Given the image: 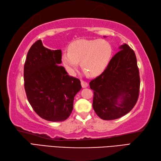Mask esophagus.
I'll return each mask as SVG.
<instances>
[{
	"mask_svg": "<svg viewBox=\"0 0 161 161\" xmlns=\"http://www.w3.org/2000/svg\"><path fill=\"white\" fill-rule=\"evenodd\" d=\"M81 86H82L83 88H86L88 86V83L86 82V81H85L84 80H81Z\"/></svg>",
	"mask_w": 161,
	"mask_h": 161,
	"instance_id": "1",
	"label": "esophagus"
}]
</instances>
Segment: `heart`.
Here are the masks:
<instances>
[{
    "label": "heart",
    "instance_id": "heart-1",
    "mask_svg": "<svg viewBox=\"0 0 161 161\" xmlns=\"http://www.w3.org/2000/svg\"><path fill=\"white\" fill-rule=\"evenodd\" d=\"M111 44L104 39H80L70 43L68 51H64L61 61L66 70L73 73L80 61L81 67L89 76L101 74L110 61Z\"/></svg>",
    "mask_w": 161,
    "mask_h": 161
}]
</instances>
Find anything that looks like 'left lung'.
<instances>
[{
    "mask_svg": "<svg viewBox=\"0 0 161 161\" xmlns=\"http://www.w3.org/2000/svg\"><path fill=\"white\" fill-rule=\"evenodd\" d=\"M119 50L103 73L89 83L94 94V111L104 120L118 119L128 114L139 96L141 81L134 51L126 43ZM119 99L121 100L120 104Z\"/></svg>",
    "mask_w": 161,
    "mask_h": 161,
    "instance_id": "1",
    "label": "left lung"
}]
</instances>
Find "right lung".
<instances>
[{
    "label": "right lung",
    "mask_w": 161,
    "mask_h": 161,
    "mask_svg": "<svg viewBox=\"0 0 161 161\" xmlns=\"http://www.w3.org/2000/svg\"><path fill=\"white\" fill-rule=\"evenodd\" d=\"M61 63V50H50L38 40L24 64V86L29 103L41 118L52 122L66 119L73 109L80 80L70 76Z\"/></svg>",
    "instance_id": "obj_1"
}]
</instances>
